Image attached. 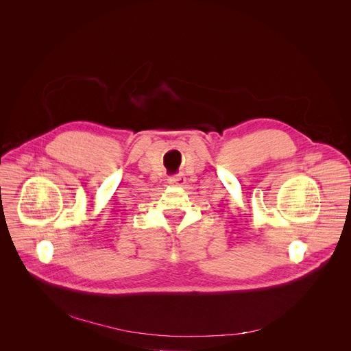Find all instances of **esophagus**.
I'll list each match as a JSON object with an SVG mask.
<instances>
[{
  "label": "esophagus",
  "mask_w": 351,
  "mask_h": 351,
  "mask_svg": "<svg viewBox=\"0 0 351 351\" xmlns=\"http://www.w3.org/2000/svg\"><path fill=\"white\" fill-rule=\"evenodd\" d=\"M169 184H173V186H184L186 184V178L183 175H175V176H171L168 179Z\"/></svg>",
  "instance_id": "1"
}]
</instances>
